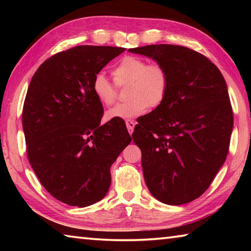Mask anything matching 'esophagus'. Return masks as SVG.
<instances>
[{
    "mask_svg": "<svg viewBox=\"0 0 251 251\" xmlns=\"http://www.w3.org/2000/svg\"><path fill=\"white\" fill-rule=\"evenodd\" d=\"M135 125H136V123L134 121H130V120H127L126 121V127H127V129H128V133L129 134H133Z\"/></svg>",
    "mask_w": 251,
    "mask_h": 251,
    "instance_id": "esophagus-1",
    "label": "esophagus"
}]
</instances>
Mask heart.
<instances>
[{
    "label": "heart",
    "instance_id": "obj_1",
    "mask_svg": "<svg viewBox=\"0 0 251 251\" xmlns=\"http://www.w3.org/2000/svg\"><path fill=\"white\" fill-rule=\"evenodd\" d=\"M117 86H126L124 103L117 104L106 112V120H130L143 115L148 107L156 108L163 104L169 88V74L160 63H148L147 59L127 55L112 71ZM93 93L101 104L112 105L116 100V85L104 74L95 75L92 83Z\"/></svg>",
    "mask_w": 251,
    "mask_h": 251
}]
</instances>
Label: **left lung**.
<instances>
[{
  "label": "left lung",
  "instance_id": "obj_1",
  "mask_svg": "<svg viewBox=\"0 0 251 251\" xmlns=\"http://www.w3.org/2000/svg\"><path fill=\"white\" fill-rule=\"evenodd\" d=\"M151 57L169 74L163 104L135 127L133 141L151 194L167 205H182L206 192L223 166L233 125L227 85L205 55L180 45L129 49Z\"/></svg>",
  "mask_w": 251,
  "mask_h": 251
}]
</instances>
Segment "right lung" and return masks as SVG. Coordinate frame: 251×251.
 I'll return each instance as SVG.
<instances>
[{
  "instance_id": "right-lung-1",
  "label": "right lung",
  "mask_w": 251,
  "mask_h": 251,
  "mask_svg": "<svg viewBox=\"0 0 251 251\" xmlns=\"http://www.w3.org/2000/svg\"><path fill=\"white\" fill-rule=\"evenodd\" d=\"M124 48L79 45L46 59L28 85L22 124L29 164L57 201L86 207L105 197L110 166L131 141L125 123L100 125L92 83Z\"/></svg>"
}]
</instances>
